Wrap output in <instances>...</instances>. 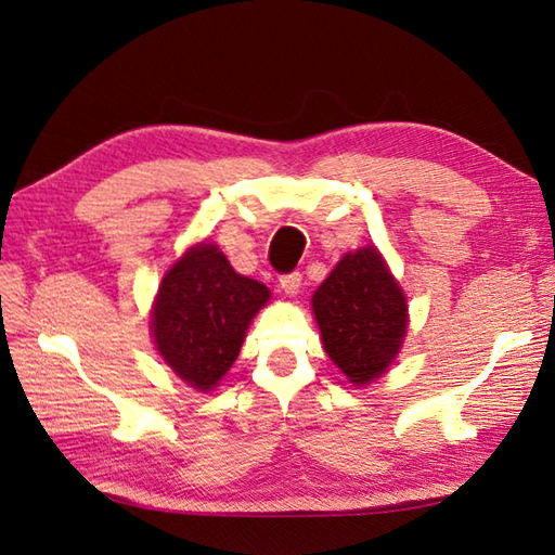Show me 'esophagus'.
<instances>
[{"label": "esophagus", "mask_w": 555, "mask_h": 555, "mask_svg": "<svg viewBox=\"0 0 555 555\" xmlns=\"http://www.w3.org/2000/svg\"><path fill=\"white\" fill-rule=\"evenodd\" d=\"M280 289L285 292L287 296H294V294H299V289H301V273H287V275H280Z\"/></svg>", "instance_id": "esophagus-1"}]
</instances>
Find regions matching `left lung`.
Returning <instances> with one entry per match:
<instances>
[{"mask_svg":"<svg viewBox=\"0 0 555 555\" xmlns=\"http://www.w3.org/2000/svg\"><path fill=\"white\" fill-rule=\"evenodd\" d=\"M327 356L350 384H370L398 356L408 332V306L379 251L346 254L313 294Z\"/></svg>","mask_w":555,"mask_h":555,"instance_id":"1","label":"left lung"}]
</instances>
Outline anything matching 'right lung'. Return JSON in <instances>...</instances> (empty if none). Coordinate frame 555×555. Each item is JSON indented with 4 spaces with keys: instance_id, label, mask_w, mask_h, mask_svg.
Instances as JSON below:
<instances>
[{
    "instance_id": "1",
    "label": "right lung",
    "mask_w": 555,
    "mask_h": 555,
    "mask_svg": "<svg viewBox=\"0 0 555 555\" xmlns=\"http://www.w3.org/2000/svg\"><path fill=\"white\" fill-rule=\"evenodd\" d=\"M268 287L237 275L214 245H197L165 275L153 308L159 356L185 384L209 390L237 360Z\"/></svg>"
}]
</instances>
